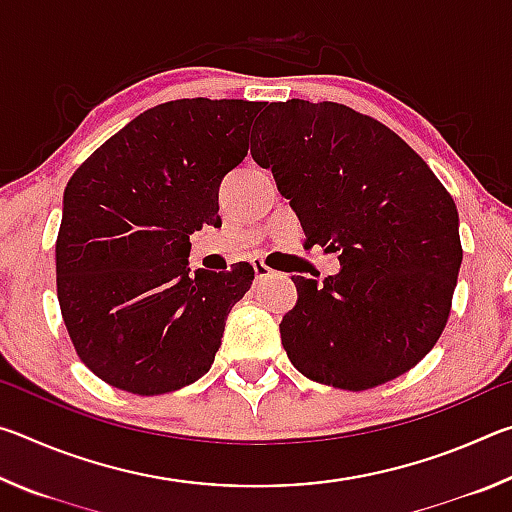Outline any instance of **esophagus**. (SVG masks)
Here are the masks:
<instances>
[{
	"label": "esophagus",
	"instance_id": "34e87169",
	"mask_svg": "<svg viewBox=\"0 0 512 512\" xmlns=\"http://www.w3.org/2000/svg\"><path fill=\"white\" fill-rule=\"evenodd\" d=\"M253 271H255V277L257 280H266V277H271L273 275V268H268L264 262H253Z\"/></svg>",
	"mask_w": 512,
	"mask_h": 512
}]
</instances>
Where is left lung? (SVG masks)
I'll return each mask as SVG.
<instances>
[{"label":"left lung","instance_id":"obj_1","mask_svg":"<svg viewBox=\"0 0 512 512\" xmlns=\"http://www.w3.org/2000/svg\"><path fill=\"white\" fill-rule=\"evenodd\" d=\"M250 153L271 169L309 246L339 253L323 282L293 275L282 345L318 384L366 391L424 359L463 262L454 198L391 128L341 103H264Z\"/></svg>","mask_w":512,"mask_h":512}]
</instances>
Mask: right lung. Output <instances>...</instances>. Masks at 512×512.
<instances>
[{"instance_id":"obj_1","label":"right lung","mask_w":512,"mask_h":512,"mask_svg":"<svg viewBox=\"0 0 512 512\" xmlns=\"http://www.w3.org/2000/svg\"><path fill=\"white\" fill-rule=\"evenodd\" d=\"M262 101L160 103L69 178L56 287L76 354L106 384L162 395L210 370L225 318L253 284L246 262L189 273V235L219 219V187L246 158Z\"/></svg>"}]
</instances>
